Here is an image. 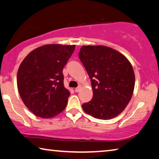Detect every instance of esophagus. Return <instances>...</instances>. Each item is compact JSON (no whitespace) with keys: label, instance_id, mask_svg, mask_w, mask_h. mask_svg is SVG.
<instances>
[{"label":"esophagus","instance_id":"1","mask_svg":"<svg viewBox=\"0 0 159 159\" xmlns=\"http://www.w3.org/2000/svg\"><path fill=\"white\" fill-rule=\"evenodd\" d=\"M80 89H81V86H78L77 88H75V91L76 92H79L80 91Z\"/></svg>","mask_w":159,"mask_h":159}]
</instances>
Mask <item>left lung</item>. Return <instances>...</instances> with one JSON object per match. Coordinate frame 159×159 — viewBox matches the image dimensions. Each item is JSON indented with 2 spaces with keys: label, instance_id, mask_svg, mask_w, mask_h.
Listing matches in <instances>:
<instances>
[{
  "label": "left lung",
  "instance_id": "8db88e82",
  "mask_svg": "<svg viewBox=\"0 0 159 159\" xmlns=\"http://www.w3.org/2000/svg\"><path fill=\"white\" fill-rule=\"evenodd\" d=\"M79 58L91 80L93 97L82 104L87 114L111 119L124 110L132 97L135 75L124 55L102 45H83Z\"/></svg>",
  "mask_w": 159,
  "mask_h": 159
}]
</instances>
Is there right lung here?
Returning <instances> with one entry per match:
<instances>
[{
	"mask_svg": "<svg viewBox=\"0 0 159 159\" xmlns=\"http://www.w3.org/2000/svg\"><path fill=\"white\" fill-rule=\"evenodd\" d=\"M75 45L50 44L32 51L19 67L17 84L23 103L35 116L50 119L67 106L70 92L62 70Z\"/></svg>",
	"mask_w": 159,
	"mask_h": 159,
	"instance_id": "1",
	"label": "right lung"
}]
</instances>
